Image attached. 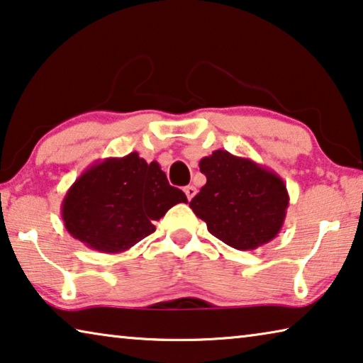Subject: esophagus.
Returning a JSON list of instances; mask_svg holds the SVG:
<instances>
[{
  "label": "esophagus",
  "mask_w": 363,
  "mask_h": 363,
  "mask_svg": "<svg viewBox=\"0 0 363 363\" xmlns=\"http://www.w3.org/2000/svg\"><path fill=\"white\" fill-rule=\"evenodd\" d=\"M184 192H186V195H187V199H189V200H192V199H194V195L197 194V189H195L194 186H187V187H184Z\"/></svg>",
  "instance_id": "34e87169"
}]
</instances>
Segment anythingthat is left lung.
Instances as JSON below:
<instances>
[{
	"label": "left lung",
	"mask_w": 363,
	"mask_h": 363,
	"mask_svg": "<svg viewBox=\"0 0 363 363\" xmlns=\"http://www.w3.org/2000/svg\"><path fill=\"white\" fill-rule=\"evenodd\" d=\"M199 166L206 184L189 206L215 238L238 250H254L279 234L289 194L274 171L226 150H215Z\"/></svg>",
	"instance_id": "1"
}]
</instances>
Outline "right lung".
Segmentation results:
<instances>
[{
    "label": "right lung",
    "mask_w": 363,
    "mask_h": 363,
    "mask_svg": "<svg viewBox=\"0 0 363 363\" xmlns=\"http://www.w3.org/2000/svg\"><path fill=\"white\" fill-rule=\"evenodd\" d=\"M177 203H187L186 194L169 186L157 161L148 164L132 152L85 169L69 187L61 218L89 249L119 254L150 235L155 221Z\"/></svg>",
    "instance_id": "add662e5"
}]
</instances>
